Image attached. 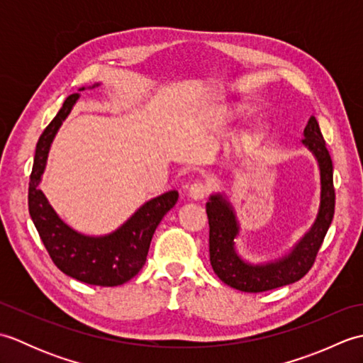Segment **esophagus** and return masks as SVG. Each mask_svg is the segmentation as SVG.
Instances as JSON below:
<instances>
[{"label":"esophagus","mask_w":363,"mask_h":363,"mask_svg":"<svg viewBox=\"0 0 363 363\" xmlns=\"http://www.w3.org/2000/svg\"><path fill=\"white\" fill-rule=\"evenodd\" d=\"M209 191H211V187L207 186L206 182L196 181V182H194V184H191V186L189 187V196H190L191 199H195V201H201L203 198L207 196V194H209Z\"/></svg>","instance_id":"obj_1"}]
</instances>
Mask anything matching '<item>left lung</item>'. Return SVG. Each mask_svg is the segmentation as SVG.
Here are the masks:
<instances>
[{
    "instance_id": "1",
    "label": "left lung",
    "mask_w": 363,
    "mask_h": 363,
    "mask_svg": "<svg viewBox=\"0 0 363 363\" xmlns=\"http://www.w3.org/2000/svg\"><path fill=\"white\" fill-rule=\"evenodd\" d=\"M317 160L320 169V206L317 217L304 235L291 246L284 256L267 260H246L237 248L240 237V223L233 203L225 194H212L206 203L209 218V252L211 265L215 274L229 287L257 293L273 290L282 285L299 281L309 272L325 235L334 218L335 191L334 168L325 138L321 135L318 121L311 117L304 128V138L301 140Z\"/></svg>"
}]
</instances>
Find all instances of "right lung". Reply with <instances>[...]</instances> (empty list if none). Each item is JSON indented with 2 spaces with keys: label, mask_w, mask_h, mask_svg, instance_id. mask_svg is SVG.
Returning a JSON list of instances; mask_svg holds the SVG:
<instances>
[{
  "label": "right lung",
  "mask_w": 363,
  "mask_h": 363,
  "mask_svg": "<svg viewBox=\"0 0 363 363\" xmlns=\"http://www.w3.org/2000/svg\"><path fill=\"white\" fill-rule=\"evenodd\" d=\"M99 82L90 86L95 89ZM86 90L81 87L78 91ZM79 94L65 99L35 146L33 173L29 181V215L54 264L67 276L81 282L115 287L128 282L140 272L148 256L154 230L168 211L177 203L176 190L165 191L142 204L117 229L104 235H89L73 229L52 209L48 198L38 189L48 160L50 148L59 128L70 115Z\"/></svg>",
  "instance_id": "obj_1"
}]
</instances>
